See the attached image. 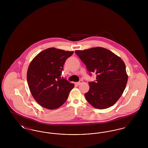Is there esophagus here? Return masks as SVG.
Listing matches in <instances>:
<instances>
[{
  "label": "esophagus",
  "instance_id": "obj_1",
  "mask_svg": "<svg viewBox=\"0 0 148 148\" xmlns=\"http://www.w3.org/2000/svg\"><path fill=\"white\" fill-rule=\"evenodd\" d=\"M83 83V80H80L79 82H77L76 84H77V85H79L82 84Z\"/></svg>",
  "mask_w": 148,
  "mask_h": 148
}]
</instances>
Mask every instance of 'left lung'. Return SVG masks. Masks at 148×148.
<instances>
[{
    "instance_id": "obj_1",
    "label": "left lung",
    "mask_w": 148,
    "mask_h": 148,
    "mask_svg": "<svg viewBox=\"0 0 148 148\" xmlns=\"http://www.w3.org/2000/svg\"><path fill=\"white\" fill-rule=\"evenodd\" d=\"M75 53L91 73L97 75L96 81L89 82V90L85 97L93 107L104 109L113 106L120 98L127 82L125 64L123 60L109 50L101 47Z\"/></svg>"
}]
</instances>
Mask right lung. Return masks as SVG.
<instances>
[{
	"label": "right lung",
	"instance_id": "obj_1",
	"mask_svg": "<svg viewBox=\"0 0 148 148\" xmlns=\"http://www.w3.org/2000/svg\"><path fill=\"white\" fill-rule=\"evenodd\" d=\"M73 53L50 48L39 53L29 64L27 75L29 88L42 107L55 109L66 101L74 84L60 76L66 60Z\"/></svg>",
	"mask_w": 148,
	"mask_h": 148
}]
</instances>
